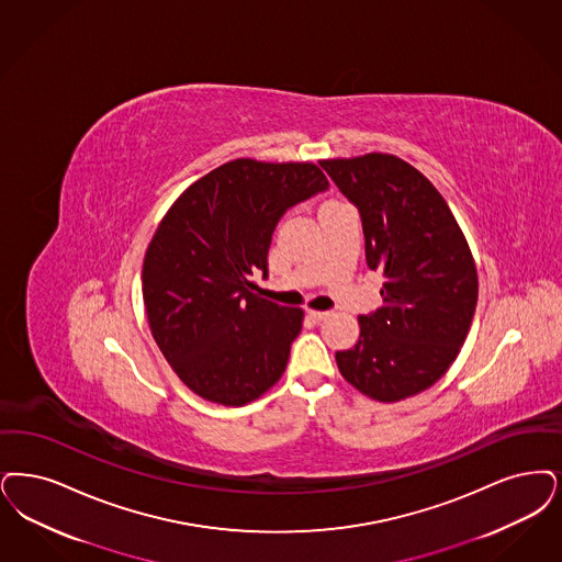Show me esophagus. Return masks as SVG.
<instances>
[{"mask_svg":"<svg viewBox=\"0 0 562 562\" xmlns=\"http://www.w3.org/2000/svg\"><path fill=\"white\" fill-rule=\"evenodd\" d=\"M307 314H310V317H312L314 322H324V319L330 315L328 312H317V310H310Z\"/></svg>","mask_w":562,"mask_h":562,"instance_id":"34e87169","label":"esophagus"}]
</instances>
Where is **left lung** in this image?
Returning a JSON list of instances; mask_svg holds the SVG:
<instances>
[{
  "label": "left lung",
  "instance_id": "1",
  "mask_svg": "<svg viewBox=\"0 0 562 562\" xmlns=\"http://www.w3.org/2000/svg\"><path fill=\"white\" fill-rule=\"evenodd\" d=\"M360 209L366 261L384 278L382 305L360 315V340L337 351L342 379L395 404L432 386L456 361L479 296L471 247L439 190L395 155L319 160Z\"/></svg>",
  "mask_w": 562,
  "mask_h": 562
}]
</instances>
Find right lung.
<instances>
[{"label": "right lung", "mask_w": 562, "mask_h": 562, "mask_svg": "<svg viewBox=\"0 0 562 562\" xmlns=\"http://www.w3.org/2000/svg\"><path fill=\"white\" fill-rule=\"evenodd\" d=\"M328 190L314 162L236 158L188 186L148 245L142 294L150 333L180 381L213 404H250L282 379L303 310L257 292L273 227Z\"/></svg>", "instance_id": "add662e5"}]
</instances>
